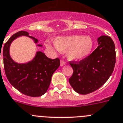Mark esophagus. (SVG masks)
Segmentation results:
<instances>
[{
  "label": "esophagus",
  "instance_id": "34e87169",
  "mask_svg": "<svg viewBox=\"0 0 123 123\" xmlns=\"http://www.w3.org/2000/svg\"><path fill=\"white\" fill-rule=\"evenodd\" d=\"M66 64V63L65 62V61L63 60H60V66H64V65H65Z\"/></svg>",
  "mask_w": 123,
  "mask_h": 123
}]
</instances>
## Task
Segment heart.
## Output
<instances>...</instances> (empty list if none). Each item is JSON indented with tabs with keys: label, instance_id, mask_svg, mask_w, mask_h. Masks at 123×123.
Masks as SVG:
<instances>
[{
	"label": "heart",
	"instance_id": "obj_1",
	"mask_svg": "<svg viewBox=\"0 0 123 123\" xmlns=\"http://www.w3.org/2000/svg\"><path fill=\"white\" fill-rule=\"evenodd\" d=\"M56 48L51 44L46 43V48L54 51H67V57L70 60L81 61L87 58L94 48V41L89 35H80L57 37L54 39Z\"/></svg>",
	"mask_w": 123,
	"mask_h": 123
}]
</instances>
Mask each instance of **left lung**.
Wrapping results in <instances>:
<instances>
[{"mask_svg": "<svg viewBox=\"0 0 123 123\" xmlns=\"http://www.w3.org/2000/svg\"><path fill=\"white\" fill-rule=\"evenodd\" d=\"M98 48L87 58L79 62H70L73 74L69 82L79 94H88L99 88L113 71L116 52L113 40L107 36H101L98 38Z\"/></svg>", "mask_w": 123, "mask_h": 123, "instance_id": "8db88e82", "label": "left lung"}]
</instances>
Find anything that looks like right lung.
I'll use <instances>...</instances> for the list:
<instances>
[{
	"label": "right lung",
	"instance_id": "add662e5",
	"mask_svg": "<svg viewBox=\"0 0 123 123\" xmlns=\"http://www.w3.org/2000/svg\"><path fill=\"white\" fill-rule=\"evenodd\" d=\"M21 36L29 37L35 44L38 42V39L29 36V33L25 31H18L12 36L5 44L2 51L5 74L10 84L24 94L31 97L41 96L48 91L52 74L60 65V60L57 58L50 59L44 53L38 51L34 58L29 62L18 63L14 62L10 56V45L14 39ZM37 46H43L37 44Z\"/></svg>",
	"mask_w": 123,
	"mask_h": 123
}]
</instances>
